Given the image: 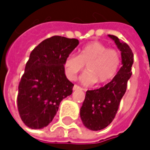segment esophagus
I'll use <instances>...</instances> for the list:
<instances>
[{
    "label": "esophagus",
    "instance_id": "34e87169",
    "mask_svg": "<svg viewBox=\"0 0 150 150\" xmlns=\"http://www.w3.org/2000/svg\"><path fill=\"white\" fill-rule=\"evenodd\" d=\"M73 90L74 91H76V90H83L81 87H79L78 85H74V87H73Z\"/></svg>",
    "mask_w": 150,
    "mask_h": 150
}]
</instances>
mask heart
I'll return each instance as SVG.
<instances>
[{"mask_svg":"<svg viewBox=\"0 0 150 150\" xmlns=\"http://www.w3.org/2000/svg\"><path fill=\"white\" fill-rule=\"evenodd\" d=\"M122 60L120 53L101 42H91L82 46L78 55L69 54L63 62L66 76L74 81L86 66L81 80L87 85L112 81L119 72Z\"/></svg>","mask_w":150,"mask_h":150,"instance_id":"obj_1","label":"heart"}]
</instances>
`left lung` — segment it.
I'll list each match as a JSON object with an SVG mask.
<instances>
[{
	"mask_svg": "<svg viewBox=\"0 0 150 150\" xmlns=\"http://www.w3.org/2000/svg\"><path fill=\"white\" fill-rule=\"evenodd\" d=\"M108 37L121 51L122 66L110 82L98 89L86 92L85 100L80 109V116L83 125L94 131L103 129L112 122L126 92L128 81L132 75L134 54L131 48L115 35H108Z\"/></svg>",
	"mask_w": 150,
	"mask_h": 150,
	"instance_id": "8db88e82",
	"label": "left lung"
}]
</instances>
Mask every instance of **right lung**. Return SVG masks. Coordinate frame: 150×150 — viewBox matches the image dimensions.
I'll return each instance as SVG.
<instances>
[{"mask_svg":"<svg viewBox=\"0 0 150 150\" xmlns=\"http://www.w3.org/2000/svg\"><path fill=\"white\" fill-rule=\"evenodd\" d=\"M79 44L77 39L52 36L35 47L29 55L19 87L17 105L26 126L47 127L61 102L73 92L74 84L65 75V58Z\"/></svg>","mask_w":150,"mask_h":150,"instance_id":"obj_1","label":"right lung"}]
</instances>
